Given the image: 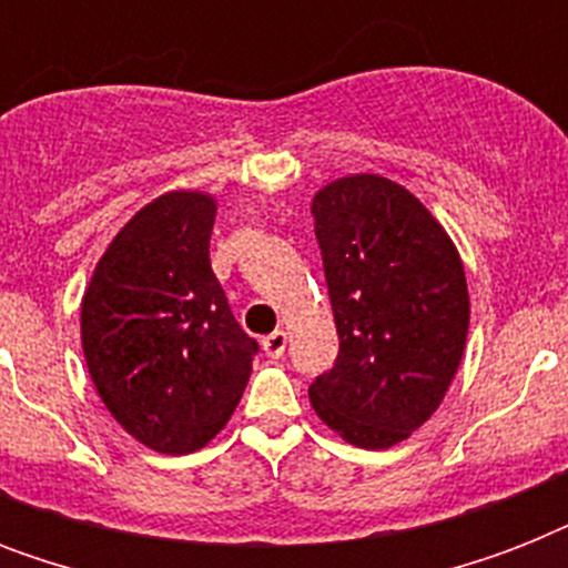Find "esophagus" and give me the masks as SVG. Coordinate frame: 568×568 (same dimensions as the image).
I'll list each match as a JSON object with an SVG mask.
<instances>
[{"mask_svg":"<svg viewBox=\"0 0 568 568\" xmlns=\"http://www.w3.org/2000/svg\"><path fill=\"white\" fill-rule=\"evenodd\" d=\"M285 345H288V333L285 329H274L271 336L262 338V351H265L271 359H280L285 354Z\"/></svg>","mask_w":568,"mask_h":568,"instance_id":"esophagus-1","label":"esophagus"}]
</instances>
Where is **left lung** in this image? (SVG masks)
<instances>
[{
	"mask_svg": "<svg viewBox=\"0 0 568 568\" xmlns=\"http://www.w3.org/2000/svg\"><path fill=\"white\" fill-rule=\"evenodd\" d=\"M312 217L338 356L310 400L356 448H392L439 409L466 351L463 258L422 200L377 173L324 185Z\"/></svg>",
	"mask_w": 568,
	"mask_h": 568,
	"instance_id": "8db88e82",
	"label": "left lung"
}]
</instances>
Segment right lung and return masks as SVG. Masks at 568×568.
<instances>
[{"label": "right lung", "instance_id": "right-lung-1", "mask_svg": "<svg viewBox=\"0 0 568 568\" xmlns=\"http://www.w3.org/2000/svg\"><path fill=\"white\" fill-rule=\"evenodd\" d=\"M212 194L168 191L114 235L82 297V351L118 424L159 454L205 448L258 354L209 262Z\"/></svg>", "mask_w": 568, "mask_h": 568}]
</instances>
